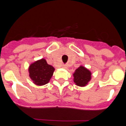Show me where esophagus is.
Here are the masks:
<instances>
[{
  "mask_svg": "<svg viewBox=\"0 0 126 126\" xmlns=\"http://www.w3.org/2000/svg\"><path fill=\"white\" fill-rule=\"evenodd\" d=\"M62 68H67V65H66V64H63V65H62Z\"/></svg>",
  "mask_w": 126,
  "mask_h": 126,
  "instance_id": "1",
  "label": "esophagus"
}]
</instances>
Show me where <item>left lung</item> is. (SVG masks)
Listing matches in <instances>:
<instances>
[{
	"mask_svg": "<svg viewBox=\"0 0 126 126\" xmlns=\"http://www.w3.org/2000/svg\"><path fill=\"white\" fill-rule=\"evenodd\" d=\"M74 82L77 85L84 87L91 80V73L83 66H80L74 73Z\"/></svg>",
	"mask_w": 126,
	"mask_h": 126,
	"instance_id": "obj_1",
	"label": "left lung"
}]
</instances>
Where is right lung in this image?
I'll return each instance as SVG.
<instances>
[{
    "label": "right lung",
    "instance_id": "add662e5",
    "mask_svg": "<svg viewBox=\"0 0 126 126\" xmlns=\"http://www.w3.org/2000/svg\"><path fill=\"white\" fill-rule=\"evenodd\" d=\"M54 68L48 64L46 60L41 59L29 66V76L37 85H44L49 82L52 76Z\"/></svg>",
    "mask_w": 126,
    "mask_h": 126
}]
</instances>
